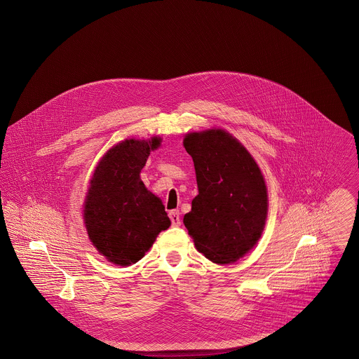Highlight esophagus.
<instances>
[{"label":"esophagus","instance_id":"1","mask_svg":"<svg viewBox=\"0 0 359 359\" xmlns=\"http://www.w3.org/2000/svg\"><path fill=\"white\" fill-rule=\"evenodd\" d=\"M170 219H171V225L172 226H180L181 225V217H180V210H171L168 212Z\"/></svg>","mask_w":359,"mask_h":359}]
</instances>
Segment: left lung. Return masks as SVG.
Wrapping results in <instances>:
<instances>
[{"instance_id":"8db88e82","label":"left lung","mask_w":359,"mask_h":359,"mask_svg":"<svg viewBox=\"0 0 359 359\" xmlns=\"http://www.w3.org/2000/svg\"><path fill=\"white\" fill-rule=\"evenodd\" d=\"M184 147L194 158L199 188L184 224L208 259L233 262L256 245L265 225L262 174L250 154L222 130L188 134Z\"/></svg>"}]
</instances>
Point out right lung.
I'll list each match as a JSON object with an SVG mask.
<instances>
[{
	"mask_svg": "<svg viewBox=\"0 0 359 359\" xmlns=\"http://www.w3.org/2000/svg\"><path fill=\"white\" fill-rule=\"evenodd\" d=\"M158 145L157 137L126 140L103 156L91 180L84 205L86 228L97 250L116 265L140 261L158 232L171 224L161 201L140 178Z\"/></svg>",
	"mask_w": 359,
	"mask_h": 359,
	"instance_id": "add662e5",
	"label": "right lung"
}]
</instances>
